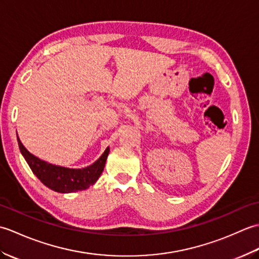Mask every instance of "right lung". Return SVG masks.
Masks as SVG:
<instances>
[{
  "label": "right lung",
  "instance_id": "1",
  "mask_svg": "<svg viewBox=\"0 0 259 259\" xmlns=\"http://www.w3.org/2000/svg\"><path fill=\"white\" fill-rule=\"evenodd\" d=\"M18 144L22 156L24 157L27 164H29L38 180L53 191L61 192V194H69L79 190H85L89 188L100 177L107 158L109 155V147L107 148L101 157L92 164L81 169H73L57 166V164L49 163L41 160L31 152L26 150V148L22 145L18 136Z\"/></svg>",
  "mask_w": 259,
  "mask_h": 259
}]
</instances>
